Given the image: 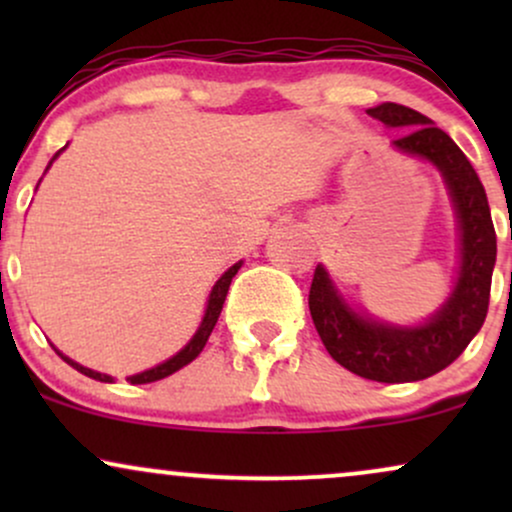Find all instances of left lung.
I'll list each match as a JSON object with an SVG mask.
<instances>
[{"mask_svg":"<svg viewBox=\"0 0 512 512\" xmlns=\"http://www.w3.org/2000/svg\"><path fill=\"white\" fill-rule=\"evenodd\" d=\"M387 127H404L399 151L438 166L455 202L462 231V267L448 303L421 327H390L361 317L334 291L317 264L310 284V315L322 344L339 366L375 383H414L448 368L467 349L489 313L496 231L477 170L448 134L426 115L399 103L368 108Z\"/></svg>","mask_w":512,"mask_h":512,"instance_id":"obj_1","label":"left lung"}]
</instances>
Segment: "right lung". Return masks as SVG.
I'll use <instances>...</instances> for the list:
<instances>
[{"label":"right lung","mask_w":512,"mask_h":512,"mask_svg":"<svg viewBox=\"0 0 512 512\" xmlns=\"http://www.w3.org/2000/svg\"><path fill=\"white\" fill-rule=\"evenodd\" d=\"M57 154H60V151H57ZM57 154H55V158H57ZM55 158H52V161H55ZM52 161H50V163H52ZM238 269H240V262H238V264H233V267L228 269V272L223 274L219 281H216V286H214V289H211V296H209L207 313H204V320H202V325H199V330H197L195 337L190 339V344H187L185 349H182V351H178V354H175L173 358H168L166 363H161V366H156V368H151V370H144V373H137V375H132V378H129V383H132V385L156 383V380H161V378H168V375H173L175 370H180L182 366H187V363H190V361H195V358L199 356V351H202V349H204V344H207V339H209L211 330H214L216 320H219V315H221V308H223V301H226L228 286H231V279H233V276H236ZM57 354H60V351H57ZM60 356H62V354H60ZM62 358H64V361L69 363V366L79 370V373L88 375V378H93V380H101V383H113V378H110V375L96 373V370H91V368H84V366H79V363H74L72 358H67V356H62Z\"/></svg>","instance_id":"1"}]
</instances>
